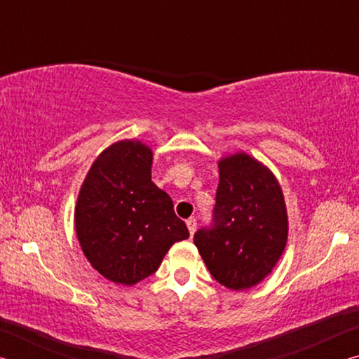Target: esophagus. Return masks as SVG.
I'll use <instances>...</instances> for the list:
<instances>
[{
	"label": "esophagus",
	"mask_w": 359,
	"mask_h": 359,
	"mask_svg": "<svg viewBox=\"0 0 359 359\" xmlns=\"http://www.w3.org/2000/svg\"><path fill=\"white\" fill-rule=\"evenodd\" d=\"M187 228H188V231H190V234L193 236L194 231H196V218H188Z\"/></svg>",
	"instance_id": "1"
}]
</instances>
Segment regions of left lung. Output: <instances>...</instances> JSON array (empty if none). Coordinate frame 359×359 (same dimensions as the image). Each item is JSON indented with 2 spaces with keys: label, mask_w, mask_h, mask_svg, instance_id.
<instances>
[{
  "label": "left lung",
  "mask_w": 359,
  "mask_h": 359,
  "mask_svg": "<svg viewBox=\"0 0 359 359\" xmlns=\"http://www.w3.org/2000/svg\"><path fill=\"white\" fill-rule=\"evenodd\" d=\"M214 228L199 229L194 244L218 283L248 290L271 274L288 241L282 187L264 163L245 151L218 160Z\"/></svg>",
  "instance_id": "left-lung-1"
}]
</instances>
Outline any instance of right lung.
I'll use <instances>...</instances> for the list:
<instances>
[{
	"label": "right lung",
	"mask_w": 359,
	"mask_h": 359,
	"mask_svg": "<svg viewBox=\"0 0 359 359\" xmlns=\"http://www.w3.org/2000/svg\"><path fill=\"white\" fill-rule=\"evenodd\" d=\"M154 151L121 139L96 156L79 190L74 226L95 271L117 285L154 274L172 244L187 239L166 191L151 182Z\"/></svg>",
	"instance_id": "obj_1"
}]
</instances>
